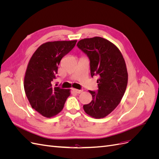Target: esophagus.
I'll return each instance as SVG.
<instances>
[{
	"label": "esophagus",
	"mask_w": 159,
	"mask_h": 159,
	"mask_svg": "<svg viewBox=\"0 0 159 159\" xmlns=\"http://www.w3.org/2000/svg\"><path fill=\"white\" fill-rule=\"evenodd\" d=\"M72 91H74V92L76 93H81V92H82V90H80V89H75V88H72Z\"/></svg>",
	"instance_id": "34e87169"
}]
</instances>
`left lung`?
Instances as JSON below:
<instances>
[{
    "label": "left lung",
    "instance_id": "8db88e82",
    "mask_svg": "<svg viewBox=\"0 0 159 159\" xmlns=\"http://www.w3.org/2000/svg\"><path fill=\"white\" fill-rule=\"evenodd\" d=\"M77 46L90 60L91 77L98 75V91H89L92 101L83 107L95 119L104 118L117 107L125 92L128 73L121 51L112 42L95 36L80 40Z\"/></svg>",
    "mask_w": 159,
    "mask_h": 159
}]
</instances>
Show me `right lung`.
Wrapping results in <instances>:
<instances>
[{"label": "right lung", "mask_w": 159, "mask_h": 159, "mask_svg": "<svg viewBox=\"0 0 159 159\" xmlns=\"http://www.w3.org/2000/svg\"><path fill=\"white\" fill-rule=\"evenodd\" d=\"M77 40L52 41L38 48L28 61L24 88L31 107L42 116L50 118L63 109L70 95V89L55 87L56 78L62 57L75 46Z\"/></svg>", "instance_id": "obj_1"}]
</instances>
